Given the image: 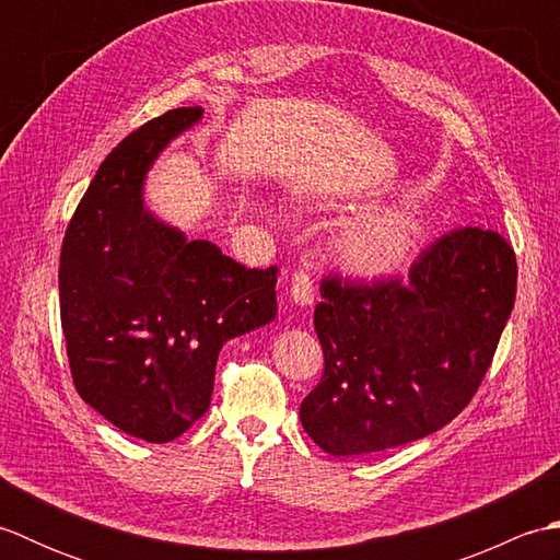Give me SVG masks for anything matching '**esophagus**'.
<instances>
[{
    "instance_id": "obj_1",
    "label": "esophagus",
    "mask_w": 560,
    "mask_h": 560,
    "mask_svg": "<svg viewBox=\"0 0 560 560\" xmlns=\"http://www.w3.org/2000/svg\"><path fill=\"white\" fill-rule=\"evenodd\" d=\"M289 295L295 305L307 307L315 301V291H313V281L307 277L305 271H295L291 277V287H289Z\"/></svg>"
}]
</instances>
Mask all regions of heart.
Here are the masks:
<instances>
[{
    "instance_id": "heart-1",
    "label": "heart",
    "mask_w": 560,
    "mask_h": 560,
    "mask_svg": "<svg viewBox=\"0 0 560 560\" xmlns=\"http://www.w3.org/2000/svg\"><path fill=\"white\" fill-rule=\"evenodd\" d=\"M421 225L407 213H373L337 235L341 267L361 279H383L404 269L419 247Z\"/></svg>"
}]
</instances>
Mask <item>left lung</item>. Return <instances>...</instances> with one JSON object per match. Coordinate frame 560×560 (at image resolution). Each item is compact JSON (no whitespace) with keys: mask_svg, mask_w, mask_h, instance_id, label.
Listing matches in <instances>:
<instances>
[{"mask_svg":"<svg viewBox=\"0 0 560 560\" xmlns=\"http://www.w3.org/2000/svg\"><path fill=\"white\" fill-rule=\"evenodd\" d=\"M515 289L513 247L471 225L425 247L409 279L327 277L315 307L325 373L301 404L305 433L353 457L440 431L477 395Z\"/></svg>","mask_w":560,"mask_h":560,"instance_id":"8db88e82","label":"left lung"}]
</instances>
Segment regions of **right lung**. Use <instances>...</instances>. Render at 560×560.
<instances>
[{"label": "right lung", "mask_w": 560, "mask_h": 560, "mask_svg": "<svg viewBox=\"0 0 560 560\" xmlns=\"http://www.w3.org/2000/svg\"><path fill=\"white\" fill-rule=\"evenodd\" d=\"M201 113L168 110L122 139L79 201L59 255L77 392L147 443H171L201 419L223 343L277 315V267L247 269L144 205L153 161Z\"/></svg>", "instance_id": "obj_1"}]
</instances>
